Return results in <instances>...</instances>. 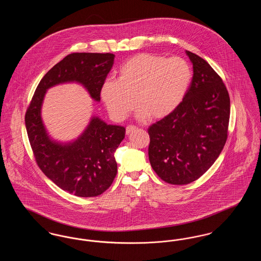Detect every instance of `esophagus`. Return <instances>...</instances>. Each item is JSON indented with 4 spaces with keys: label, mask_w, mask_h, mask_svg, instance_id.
Masks as SVG:
<instances>
[{
    "label": "esophagus",
    "mask_w": 261,
    "mask_h": 261,
    "mask_svg": "<svg viewBox=\"0 0 261 261\" xmlns=\"http://www.w3.org/2000/svg\"><path fill=\"white\" fill-rule=\"evenodd\" d=\"M136 129V126H134V125H128V126L126 127V134H127V135H129L130 133H132V132H133V131H135Z\"/></svg>",
    "instance_id": "esophagus-1"
}]
</instances>
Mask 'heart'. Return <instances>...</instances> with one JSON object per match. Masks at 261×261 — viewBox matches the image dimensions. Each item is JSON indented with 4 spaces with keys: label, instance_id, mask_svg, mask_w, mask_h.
<instances>
[{
    "label": "heart",
    "instance_id": "b5f03b06",
    "mask_svg": "<svg viewBox=\"0 0 261 261\" xmlns=\"http://www.w3.org/2000/svg\"><path fill=\"white\" fill-rule=\"evenodd\" d=\"M192 78L191 66L183 59L142 53L120 66L118 79L102 83L100 98L117 121L125 119L135 105L139 118L162 119L185 99Z\"/></svg>",
    "mask_w": 261,
    "mask_h": 261
}]
</instances>
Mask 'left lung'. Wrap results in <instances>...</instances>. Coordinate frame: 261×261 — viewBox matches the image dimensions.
Listing matches in <instances>:
<instances>
[{"mask_svg": "<svg viewBox=\"0 0 261 261\" xmlns=\"http://www.w3.org/2000/svg\"><path fill=\"white\" fill-rule=\"evenodd\" d=\"M186 54L194 75L185 99L148 129L150 165L172 185L192 183L211 168L225 146L230 118V97L221 77L198 55Z\"/></svg>", "mask_w": 261, "mask_h": 261, "instance_id": "8db88e82", "label": "left lung"}]
</instances>
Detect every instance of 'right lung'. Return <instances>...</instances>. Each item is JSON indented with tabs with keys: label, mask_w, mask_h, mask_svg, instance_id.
Here are the masks:
<instances>
[{
	"label": "right lung",
	"mask_w": 261,
	"mask_h": 261,
	"mask_svg": "<svg viewBox=\"0 0 261 261\" xmlns=\"http://www.w3.org/2000/svg\"><path fill=\"white\" fill-rule=\"evenodd\" d=\"M114 57L110 53L66 56L42 78L25 113L26 131L39 168L57 186L76 197H97L111 187L117 172L114 151L124 139L125 128L93 116L73 142L53 141L41 117L43 99L49 88L77 82L86 88L92 99L99 101L101 85Z\"/></svg>",
	"instance_id": "add662e5"
}]
</instances>
